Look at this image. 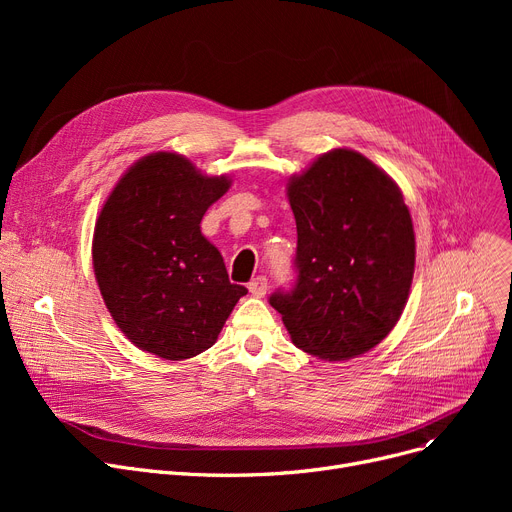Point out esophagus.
<instances>
[{
	"mask_svg": "<svg viewBox=\"0 0 512 512\" xmlns=\"http://www.w3.org/2000/svg\"><path fill=\"white\" fill-rule=\"evenodd\" d=\"M249 292L253 294V297H265V292H267V278L265 276H257V278H253L249 284Z\"/></svg>",
	"mask_w": 512,
	"mask_h": 512,
	"instance_id": "34e87169",
	"label": "esophagus"
}]
</instances>
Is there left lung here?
I'll use <instances>...</instances> for the list:
<instances>
[{
  "label": "left lung",
  "instance_id": "obj_1",
  "mask_svg": "<svg viewBox=\"0 0 512 512\" xmlns=\"http://www.w3.org/2000/svg\"><path fill=\"white\" fill-rule=\"evenodd\" d=\"M297 282L270 305L301 351L344 361L380 344L407 305L415 232L398 184L353 149H332L288 180Z\"/></svg>",
  "mask_w": 512,
  "mask_h": 512
}]
</instances>
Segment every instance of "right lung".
Segmentation results:
<instances>
[{
	"label": "right lung",
	"mask_w": 512,
	"mask_h": 512,
	"mask_svg": "<svg viewBox=\"0 0 512 512\" xmlns=\"http://www.w3.org/2000/svg\"><path fill=\"white\" fill-rule=\"evenodd\" d=\"M232 180L157 151L118 180L93 234V270L116 326L141 351L197 357L218 340L247 288L230 284L201 220Z\"/></svg>",
	"instance_id": "1"
}]
</instances>
